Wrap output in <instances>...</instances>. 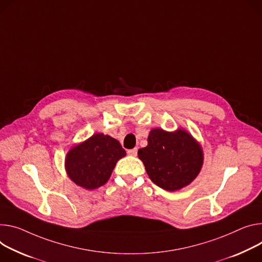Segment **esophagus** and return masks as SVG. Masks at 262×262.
<instances>
[{"label":"esophagus","instance_id":"1","mask_svg":"<svg viewBox=\"0 0 262 262\" xmlns=\"http://www.w3.org/2000/svg\"><path fill=\"white\" fill-rule=\"evenodd\" d=\"M127 154H128L129 156L136 157V156H137V154H138V148H133V149H129V150H127Z\"/></svg>","mask_w":262,"mask_h":262}]
</instances>
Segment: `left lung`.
<instances>
[{
	"label": "left lung",
	"instance_id": "obj_1",
	"mask_svg": "<svg viewBox=\"0 0 262 262\" xmlns=\"http://www.w3.org/2000/svg\"><path fill=\"white\" fill-rule=\"evenodd\" d=\"M150 180L167 191H177L191 184L204 163L202 145L184 128L167 132L152 128L147 146L138 150Z\"/></svg>",
	"mask_w": 262,
	"mask_h": 262
}]
</instances>
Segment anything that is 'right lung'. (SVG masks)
<instances>
[{
	"label": "right lung",
	"instance_id": "obj_1",
	"mask_svg": "<svg viewBox=\"0 0 262 262\" xmlns=\"http://www.w3.org/2000/svg\"><path fill=\"white\" fill-rule=\"evenodd\" d=\"M125 156L118 140L97 133L70 148L64 159V169L77 186L93 190L108 181L117 162Z\"/></svg>",
	"mask_w": 262,
	"mask_h": 262
}]
</instances>
